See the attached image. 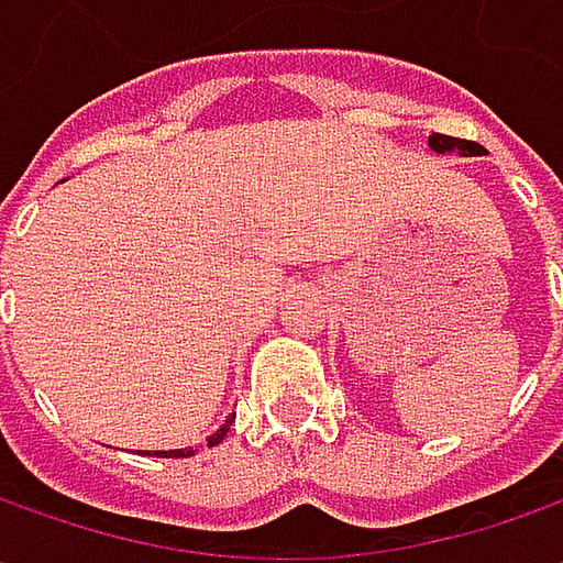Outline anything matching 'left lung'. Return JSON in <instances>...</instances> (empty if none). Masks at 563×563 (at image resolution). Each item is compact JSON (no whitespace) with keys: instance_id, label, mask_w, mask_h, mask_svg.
<instances>
[{"instance_id":"1","label":"left lung","mask_w":563,"mask_h":563,"mask_svg":"<svg viewBox=\"0 0 563 563\" xmlns=\"http://www.w3.org/2000/svg\"><path fill=\"white\" fill-rule=\"evenodd\" d=\"M429 146L435 153H457V156H483V146L473 141H461V137H448V134H432Z\"/></svg>"}]
</instances>
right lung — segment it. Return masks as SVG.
<instances>
[{
	"instance_id": "obj_1",
	"label": "right lung",
	"mask_w": 563,
	"mask_h": 563,
	"mask_svg": "<svg viewBox=\"0 0 563 563\" xmlns=\"http://www.w3.org/2000/svg\"><path fill=\"white\" fill-rule=\"evenodd\" d=\"M231 420H234V417H231ZM231 420H225V426H222V429H219L216 435H209V448H212V444H219V442H222V439H225V432H228V429H231ZM153 454H156V457H190V454H194V448H175V451H153Z\"/></svg>"
}]
</instances>
